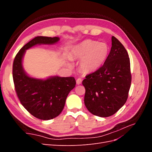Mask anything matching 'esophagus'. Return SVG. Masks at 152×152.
<instances>
[{
  "label": "esophagus",
  "instance_id": "esophagus-1",
  "mask_svg": "<svg viewBox=\"0 0 152 152\" xmlns=\"http://www.w3.org/2000/svg\"><path fill=\"white\" fill-rule=\"evenodd\" d=\"M82 79H80V78H79V79H77V80H76V83H77V85H79V84H80L81 83H82Z\"/></svg>",
  "mask_w": 152,
  "mask_h": 152
}]
</instances>
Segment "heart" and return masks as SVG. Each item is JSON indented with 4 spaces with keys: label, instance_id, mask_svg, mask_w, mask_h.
Here are the masks:
<instances>
[{
    "label": "heart",
    "instance_id": "heart-1",
    "mask_svg": "<svg viewBox=\"0 0 152 152\" xmlns=\"http://www.w3.org/2000/svg\"><path fill=\"white\" fill-rule=\"evenodd\" d=\"M109 53L108 45L98 41L86 40L73 47L72 56L81 59L80 70L86 73H92L103 65Z\"/></svg>",
    "mask_w": 152,
    "mask_h": 152
}]
</instances>
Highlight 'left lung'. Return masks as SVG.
I'll return each mask as SVG.
<instances>
[{
  "label": "left lung",
  "mask_w": 152,
  "mask_h": 152,
  "mask_svg": "<svg viewBox=\"0 0 152 152\" xmlns=\"http://www.w3.org/2000/svg\"><path fill=\"white\" fill-rule=\"evenodd\" d=\"M131 84L130 59L126 49L114 36L103 65L86 76L84 103L94 115L107 117L126 103Z\"/></svg>",
  "instance_id": "8db88e82"
}]
</instances>
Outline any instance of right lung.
<instances>
[{
    "label": "right lung",
    "instance_id": "obj_1",
    "mask_svg": "<svg viewBox=\"0 0 152 152\" xmlns=\"http://www.w3.org/2000/svg\"><path fill=\"white\" fill-rule=\"evenodd\" d=\"M59 40L57 37H36L19 50L14 59L12 77L18 97L27 111L40 120H50L61 113L76 81L73 77L53 76L45 80L29 77L23 68V58L26 50L35 45L54 44Z\"/></svg>",
    "mask_w": 152,
    "mask_h": 152
}]
</instances>
